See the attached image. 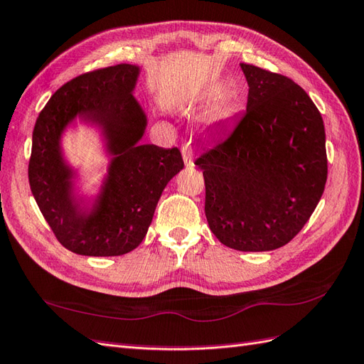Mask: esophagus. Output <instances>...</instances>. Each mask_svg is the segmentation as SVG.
I'll list each match as a JSON object with an SVG mask.
<instances>
[{
  "label": "esophagus",
  "instance_id": "esophagus-1",
  "mask_svg": "<svg viewBox=\"0 0 364 364\" xmlns=\"http://www.w3.org/2000/svg\"><path fill=\"white\" fill-rule=\"evenodd\" d=\"M183 158H184L186 166H193V161H192V149L189 147V144H186V146H183Z\"/></svg>",
  "mask_w": 364,
  "mask_h": 364
}]
</instances>
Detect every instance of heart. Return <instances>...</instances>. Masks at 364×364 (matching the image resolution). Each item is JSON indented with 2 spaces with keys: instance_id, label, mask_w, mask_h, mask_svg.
<instances>
[{
  "instance_id": "heart-1",
  "label": "heart",
  "mask_w": 364,
  "mask_h": 364,
  "mask_svg": "<svg viewBox=\"0 0 364 364\" xmlns=\"http://www.w3.org/2000/svg\"><path fill=\"white\" fill-rule=\"evenodd\" d=\"M225 117H226V112H225L223 107H218L215 112L210 114V119H213V121H222V119H225Z\"/></svg>"
}]
</instances>
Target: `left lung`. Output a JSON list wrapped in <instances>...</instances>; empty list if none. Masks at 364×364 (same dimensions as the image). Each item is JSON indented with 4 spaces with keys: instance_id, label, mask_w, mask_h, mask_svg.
Masks as SVG:
<instances>
[{
    "instance_id": "obj_1",
    "label": "left lung",
    "mask_w": 364,
    "mask_h": 364,
    "mask_svg": "<svg viewBox=\"0 0 364 364\" xmlns=\"http://www.w3.org/2000/svg\"><path fill=\"white\" fill-rule=\"evenodd\" d=\"M247 113L201 146L196 166L206 184L210 231L237 251H272L314 214L327 180L321 113L291 79L240 63Z\"/></svg>"
}]
</instances>
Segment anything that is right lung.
Segmentation results:
<instances>
[{
    "label": "right lung",
    "mask_w": 364,
    "mask_h": 364,
    "mask_svg": "<svg viewBox=\"0 0 364 364\" xmlns=\"http://www.w3.org/2000/svg\"><path fill=\"white\" fill-rule=\"evenodd\" d=\"M138 65L82 74L58 88L32 133L29 184L45 220L65 248L80 256H122L146 237L167 183L184 167L180 150L142 144L147 114L133 92ZM100 132L109 158L98 192L78 191L63 134L77 123Z\"/></svg>",
    "instance_id": "obj_1"
}]
</instances>
